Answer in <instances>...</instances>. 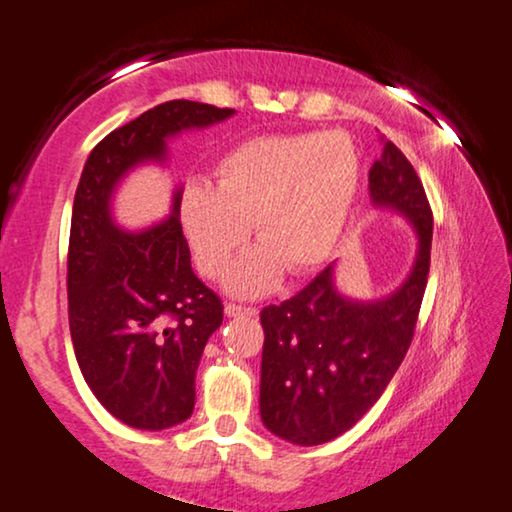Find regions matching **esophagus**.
<instances>
[{"instance_id":"esophagus-1","label":"esophagus","mask_w":512,"mask_h":512,"mask_svg":"<svg viewBox=\"0 0 512 512\" xmlns=\"http://www.w3.org/2000/svg\"><path fill=\"white\" fill-rule=\"evenodd\" d=\"M225 315L227 317H255L257 310L243 308V305H234V303H225Z\"/></svg>"}]
</instances>
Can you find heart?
<instances>
[{
    "mask_svg": "<svg viewBox=\"0 0 512 512\" xmlns=\"http://www.w3.org/2000/svg\"><path fill=\"white\" fill-rule=\"evenodd\" d=\"M361 163L340 131L264 135L220 158L216 186L181 190L179 220L202 273L220 278L246 246L253 223L259 248L234 266L236 296L269 292L280 271L305 276L329 262L352 218Z\"/></svg>",
    "mask_w": 512,
    "mask_h": 512,
    "instance_id": "1",
    "label": "heart"
}]
</instances>
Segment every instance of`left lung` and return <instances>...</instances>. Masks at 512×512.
<instances>
[{"label": "left lung", "mask_w": 512, "mask_h": 512, "mask_svg": "<svg viewBox=\"0 0 512 512\" xmlns=\"http://www.w3.org/2000/svg\"><path fill=\"white\" fill-rule=\"evenodd\" d=\"M381 144L370 200L414 227V264L400 287L370 301L342 294L331 264L292 299L262 310L259 414L289 444H326L361 421L414 338L430 273L432 211L409 160L384 135Z\"/></svg>", "instance_id": "obj_1"}]
</instances>
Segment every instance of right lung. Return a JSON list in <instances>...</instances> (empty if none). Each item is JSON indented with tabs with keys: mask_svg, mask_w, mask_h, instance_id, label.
<instances>
[{
	"mask_svg": "<svg viewBox=\"0 0 512 512\" xmlns=\"http://www.w3.org/2000/svg\"><path fill=\"white\" fill-rule=\"evenodd\" d=\"M234 110L167 101L103 137L75 190L68 241V322L78 365L96 400L135 430H167L190 418L195 372L223 303L190 266L179 220L140 230L114 220V193L140 165H165L167 142L230 119Z\"/></svg>",
	"mask_w": 512,
	"mask_h": 512,
	"instance_id": "1",
	"label": "right lung"
}]
</instances>
